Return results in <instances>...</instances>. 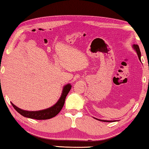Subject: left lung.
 <instances>
[{
    "label": "left lung",
    "mask_w": 149,
    "mask_h": 149,
    "mask_svg": "<svg viewBox=\"0 0 149 149\" xmlns=\"http://www.w3.org/2000/svg\"><path fill=\"white\" fill-rule=\"evenodd\" d=\"M133 47H134V49L136 50V53H137V54H138V56H139V60H141V51H140V48H139V46H138L137 44H134ZM101 121H102V122H112V121H107V120H101Z\"/></svg>",
    "instance_id": "obj_1"
}]
</instances>
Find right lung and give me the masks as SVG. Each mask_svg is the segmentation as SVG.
Instances as JSON below:
<instances>
[{
    "label": "right lung",
    "instance_id": "1",
    "mask_svg": "<svg viewBox=\"0 0 149 149\" xmlns=\"http://www.w3.org/2000/svg\"><path fill=\"white\" fill-rule=\"evenodd\" d=\"M71 89V85L70 84H68L64 86L63 88V91H62V95L59 99V100L54 106L49 107L46 109H44V110L41 111H25L23 110L19 107L15 106L13 103H11V104L15 109L21 114L23 116L26 118H31V119H36V120H48L52 118H54V116L57 115L59 112L61 111V109L64 106V101H65L66 97L67 96L68 92L70 91Z\"/></svg>",
    "mask_w": 149,
    "mask_h": 149
}]
</instances>
